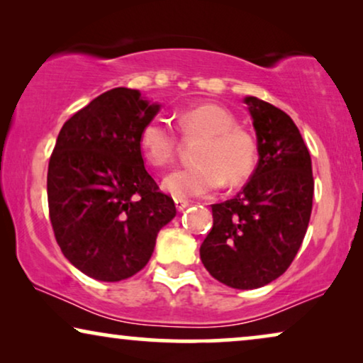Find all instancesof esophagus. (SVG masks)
I'll use <instances>...</instances> for the list:
<instances>
[{
    "mask_svg": "<svg viewBox=\"0 0 363 363\" xmlns=\"http://www.w3.org/2000/svg\"><path fill=\"white\" fill-rule=\"evenodd\" d=\"M174 204H176V209L181 212V211H184L187 206H189V201H186V199H174Z\"/></svg>",
    "mask_w": 363,
    "mask_h": 363,
    "instance_id": "34e87169",
    "label": "esophagus"
}]
</instances>
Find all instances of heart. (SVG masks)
<instances>
[{
	"mask_svg": "<svg viewBox=\"0 0 363 363\" xmlns=\"http://www.w3.org/2000/svg\"><path fill=\"white\" fill-rule=\"evenodd\" d=\"M177 125L186 138H202L196 166L177 169L164 177L162 189L177 199L211 194L225 181L239 186L257 162V143L247 129L235 125L224 106L204 103L177 113ZM143 157L154 167H166L177 151V136L161 118L149 119L139 133Z\"/></svg>",
	"mask_w": 363,
	"mask_h": 363,
	"instance_id": "b5f03b06",
	"label": "heart"
}]
</instances>
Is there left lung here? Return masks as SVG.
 I'll return each instance as SVG.
<instances>
[{
	"instance_id": "1",
	"label": "left lung",
	"mask_w": 363,
	"mask_h": 363,
	"mask_svg": "<svg viewBox=\"0 0 363 363\" xmlns=\"http://www.w3.org/2000/svg\"><path fill=\"white\" fill-rule=\"evenodd\" d=\"M257 136L259 162L234 199L212 204L214 224L201 245L212 277L257 289L280 277L301 249L312 212L308 149L291 116L262 99H244Z\"/></svg>"
}]
</instances>
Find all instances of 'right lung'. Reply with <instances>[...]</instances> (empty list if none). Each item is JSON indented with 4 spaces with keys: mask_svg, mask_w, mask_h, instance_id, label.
Segmentation results:
<instances>
[{
    "mask_svg": "<svg viewBox=\"0 0 363 363\" xmlns=\"http://www.w3.org/2000/svg\"><path fill=\"white\" fill-rule=\"evenodd\" d=\"M159 104L114 88L72 114L48 166V206L57 245L81 272L118 282L151 259L157 232L176 216L139 149Z\"/></svg>",
    "mask_w": 363,
    "mask_h": 363,
    "instance_id": "add662e5",
    "label": "right lung"
}]
</instances>
